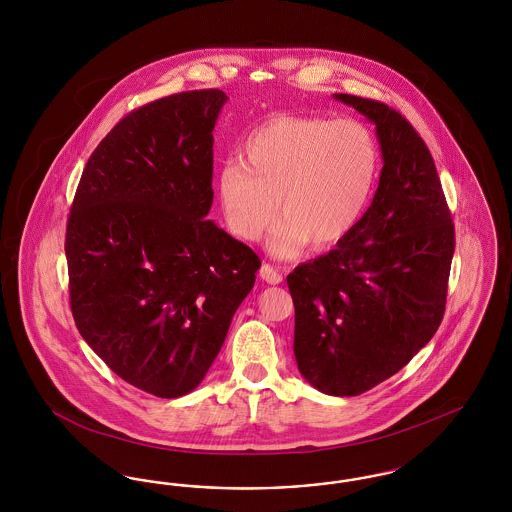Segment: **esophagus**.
<instances>
[{"label": "esophagus", "mask_w": 512, "mask_h": 512, "mask_svg": "<svg viewBox=\"0 0 512 512\" xmlns=\"http://www.w3.org/2000/svg\"><path fill=\"white\" fill-rule=\"evenodd\" d=\"M259 276H261L267 284H272V286H276V284L282 282V274H280L276 268L272 267V265H268V263H265V265L261 267Z\"/></svg>", "instance_id": "1"}]
</instances>
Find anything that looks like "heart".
Masks as SVG:
<instances>
[{
    "mask_svg": "<svg viewBox=\"0 0 512 512\" xmlns=\"http://www.w3.org/2000/svg\"><path fill=\"white\" fill-rule=\"evenodd\" d=\"M217 174L222 215L242 240H259L276 213L272 245L293 255L343 242L363 217L374 190L380 151L353 119L280 113L257 124Z\"/></svg>",
    "mask_w": 512,
    "mask_h": 512,
    "instance_id": "heart-1",
    "label": "heart"
}]
</instances>
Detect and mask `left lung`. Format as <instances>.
Here are the masks:
<instances>
[{"instance_id":"1","label":"left lung","mask_w":512,"mask_h":512,"mask_svg":"<svg viewBox=\"0 0 512 512\" xmlns=\"http://www.w3.org/2000/svg\"><path fill=\"white\" fill-rule=\"evenodd\" d=\"M376 124L380 184L353 232L288 274L303 378L338 397L388 380L441 324L455 226L430 149L399 111L334 94Z\"/></svg>"}]
</instances>
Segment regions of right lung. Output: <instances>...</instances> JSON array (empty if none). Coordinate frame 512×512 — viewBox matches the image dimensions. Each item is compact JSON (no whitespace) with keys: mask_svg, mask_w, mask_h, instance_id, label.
Listing matches in <instances>:
<instances>
[{"mask_svg":"<svg viewBox=\"0 0 512 512\" xmlns=\"http://www.w3.org/2000/svg\"><path fill=\"white\" fill-rule=\"evenodd\" d=\"M217 88L130 111L90 155L67 220L76 328L124 382L157 397L199 386L261 259L207 213Z\"/></svg>","mask_w":512,"mask_h":512,"instance_id":"1","label":"right lung"}]
</instances>
